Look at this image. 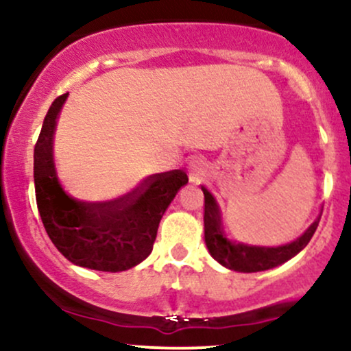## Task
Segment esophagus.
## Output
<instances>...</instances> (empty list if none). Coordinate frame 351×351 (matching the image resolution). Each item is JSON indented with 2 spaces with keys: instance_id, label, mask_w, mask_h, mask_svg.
<instances>
[{
  "instance_id": "esophagus-1",
  "label": "esophagus",
  "mask_w": 351,
  "mask_h": 351,
  "mask_svg": "<svg viewBox=\"0 0 351 351\" xmlns=\"http://www.w3.org/2000/svg\"><path fill=\"white\" fill-rule=\"evenodd\" d=\"M206 171H208V165L204 162V158H201V156H193V158L188 162V175L191 183H199V181L206 176Z\"/></svg>"
}]
</instances>
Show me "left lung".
<instances>
[{
    "label": "left lung",
    "instance_id": "left-lung-1",
    "mask_svg": "<svg viewBox=\"0 0 351 351\" xmlns=\"http://www.w3.org/2000/svg\"><path fill=\"white\" fill-rule=\"evenodd\" d=\"M201 189L204 195V241H206L208 251L217 263L236 272H261L287 263L308 244L322 216L318 215L307 231L291 244L277 245V247H261V245L236 243V241L229 239L224 232L219 206H217L215 196L204 186H201Z\"/></svg>",
    "mask_w": 351,
    "mask_h": 351
}]
</instances>
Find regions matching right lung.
<instances>
[{
    "label": "right lung",
    "instance_id": "right-lung-1",
    "mask_svg": "<svg viewBox=\"0 0 351 351\" xmlns=\"http://www.w3.org/2000/svg\"><path fill=\"white\" fill-rule=\"evenodd\" d=\"M67 95L52 102L34 147V189L39 215L58 251L80 267L120 272L150 256L160 219L181 186L183 170L156 173L112 201L71 198L58 178L52 156L56 122Z\"/></svg>",
    "mask_w": 351,
    "mask_h": 351
}]
</instances>
